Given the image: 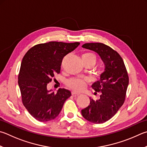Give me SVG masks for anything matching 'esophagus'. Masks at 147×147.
Listing matches in <instances>:
<instances>
[{
	"mask_svg": "<svg viewBox=\"0 0 147 147\" xmlns=\"http://www.w3.org/2000/svg\"><path fill=\"white\" fill-rule=\"evenodd\" d=\"M71 94H72V95H73V96H79L80 95L79 93H77V92H74V91H72Z\"/></svg>",
	"mask_w": 147,
	"mask_h": 147,
	"instance_id": "esophagus-1",
	"label": "esophagus"
}]
</instances>
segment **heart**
<instances>
[{"instance_id": "obj_1", "label": "heart", "mask_w": 147, "mask_h": 147, "mask_svg": "<svg viewBox=\"0 0 147 147\" xmlns=\"http://www.w3.org/2000/svg\"><path fill=\"white\" fill-rule=\"evenodd\" d=\"M82 60L83 62H92L95 64L96 62V58L95 55L92 54V53H87L83 55ZM67 85L72 89L76 90V91H81L86 87V82L82 79L73 78L68 81Z\"/></svg>"}]
</instances>
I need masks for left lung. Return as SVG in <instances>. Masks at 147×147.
Wrapping results in <instances>:
<instances>
[{"label":"left lung","mask_w":147,"mask_h":147,"mask_svg":"<svg viewBox=\"0 0 147 147\" xmlns=\"http://www.w3.org/2000/svg\"><path fill=\"white\" fill-rule=\"evenodd\" d=\"M83 48L93 51L100 56L104 70L100 80L91 87L101 92L96 101L90 98V104L82 110L84 118L93 123H103L115 115L123 105L129 85V76L123 60L116 51L102 43H87Z\"/></svg>","instance_id":"left-lung-1"}]
</instances>
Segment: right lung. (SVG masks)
Instances as JSON below:
<instances>
[{
	"label": "right lung",
	"mask_w": 147,
	"mask_h": 147,
	"mask_svg": "<svg viewBox=\"0 0 147 147\" xmlns=\"http://www.w3.org/2000/svg\"><path fill=\"white\" fill-rule=\"evenodd\" d=\"M79 42H49L31 48L24 57L18 74L22 103L29 114L40 121L58 116L70 90L59 89L57 93L47 89V84L60 73L63 58L74 50Z\"/></svg>",
	"instance_id": "add662e5"
}]
</instances>
